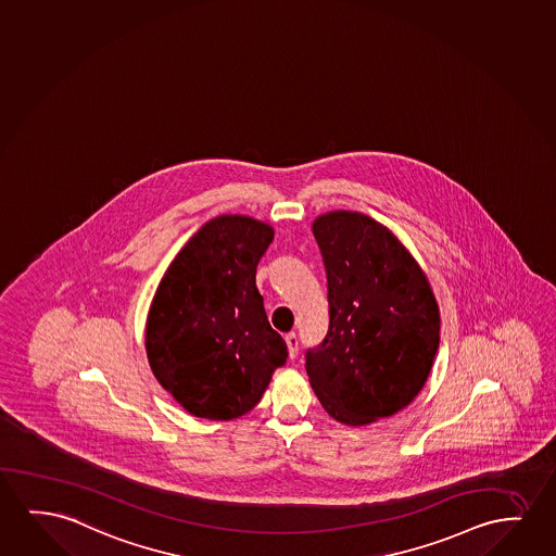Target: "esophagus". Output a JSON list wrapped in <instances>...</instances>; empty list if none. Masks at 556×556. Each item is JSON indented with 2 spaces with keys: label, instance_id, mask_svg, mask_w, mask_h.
Returning <instances> with one entry per match:
<instances>
[{
  "label": "esophagus",
  "instance_id": "34e87169",
  "mask_svg": "<svg viewBox=\"0 0 556 556\" xmlns=\"http://www.w3.org/2000/svg\"><path fill=\"white\" fill-rule=\"evenodd\" d=\"M285 340H287V346H289L290 359H294L296 354H299V337L294 332H289Z\"/></svg>",
  "mask_w": 556,
  "mask_h": 556
}]
</instances>
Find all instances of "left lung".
Segmentation results:
<instances>
[{
  "instance_id": "8db88e82",
  "label": "left lung",
  "mask_w": 556,
  "mask_h": 556,
  "mask_svg": "<svg viewBox=\"0 0 556 556\" xmlns=\"http://www.w3.org/2000/svg\"><path fill=\"white\" fill-rule=\"evenodd\" d=\"M329 287V330L306 352L323 409L367 427L407 407L440 346V309L427 274L387 226L362 212L314 219Z\"/></svg>"
}]
</instances>
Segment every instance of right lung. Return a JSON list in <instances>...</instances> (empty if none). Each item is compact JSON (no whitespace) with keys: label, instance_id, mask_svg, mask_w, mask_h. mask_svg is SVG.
Here are the masks:
<instances>
[{"label":"right lung","instance_id":"right-lung-1","mask_svg":"<svg viewBox=\"0 0 556 556\" xmlns=\"http://www.w3.org/2000/svg\"><path fill=\"white\" fill-rule=\"evenodd\" d=\"M274 235L256 217H214L177 252L156 287L147 359L161 387L194 417H242L287 362V344L256 289L257 262Z\"/></svg>","mask_w":556,"mask_h":556}]
</instances>
